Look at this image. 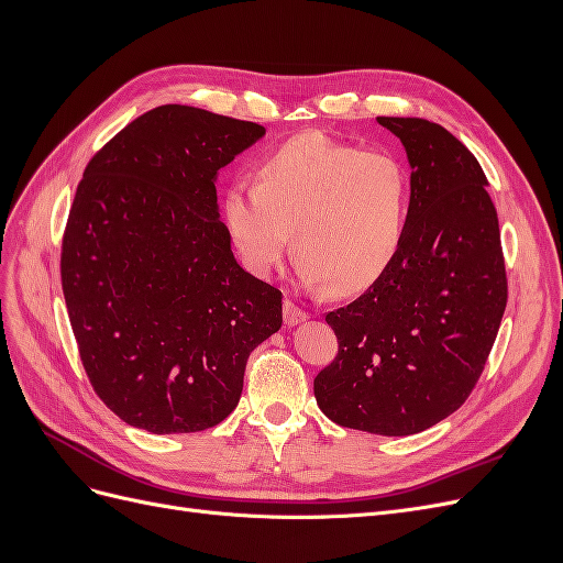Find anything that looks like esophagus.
Masks as SVG:
<instances>
[{"mask_svg": "<svg viewBox=\"0 0 563 563\" xmlns=\"http://www.w3.org/2000/svg\"><path fill=\"white\" fill-rule=\"evenodd\" d=\"M305 319H308V312H305L302 308H298V305H296L294 300H286V302H284V321H286L288 329L298 327V323L305 321Z\"/></svg>", "mask_w": 563, "mask_h": 563, "instance_id": "obj_1", "label": "esophagus"}]
</instances>
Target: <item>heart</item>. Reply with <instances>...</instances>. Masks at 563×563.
I'll list each match as a JSON object with an SVG mask.
<instances>
[{
  "instance_id": "obj_1",
  "label": "heart",
  "mask_w": 563,
  "mask_h": 563,
  "mask_svg": "<svg viewBox=\"0 0 563 563\" xmlns=\"http://www.w3.org/2000/svg\"><path fill=\"white\" fill-rule=\"evenodd\" d=\"M408 176L385 150H356L308 133L284 143L223 195V220L244 265L269 275L288 246L302 277L354 294L376 282L399 249Z\"/></svg>"
}]
</instances>
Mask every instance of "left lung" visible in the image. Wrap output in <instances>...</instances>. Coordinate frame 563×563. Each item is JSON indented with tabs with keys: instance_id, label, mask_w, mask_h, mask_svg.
Segmentation results:
<instances>
[{
	"instance_id": "obj_1",
	"label": "left lung",
	"mask_w": 563,
	"mask_h": 563,
	"mask_svg": "<svg viewBox=\"0 0 563 563\" xmlns=\"http://www.w3.org/2000/svg\"><path fill=\"white\" fill-rule=\"evenodd\" d=\"M411 164L395 258L366 291L327 314L335 360L317 404L343 428L406 437L465 404L507 305L498 213L486 176L453 133L418 117H378Z\"/></svg>"
}]
</instances>
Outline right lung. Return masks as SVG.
Wrapping results in <instances>:
<instances>
[{
  "mask_svg": "<svg viewBox=\"0 0 563 563\" xmlns=\"http://www.w3.org/2000/svg\"><path fill=\"white\" fill-rule=\"evenodd\" d=\"M265 129L159 106L98 150L67 218L60 279L84 371L152 434L201 432L240 404L282 291L234 261L216 178Z\"/></svg>",
  "mask_w": 563,
  "mask_h": 563,
  "instance_id": "add662e5",
  "label": "right lung"
}]
</instances>
